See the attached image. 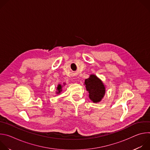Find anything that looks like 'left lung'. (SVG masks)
<instances>
[{
  "instance_id": "1",
  "label": "left lung",
  "mask_w": 150,
  "mask_h": 150,
  "mask_svg": "<svg viewBox=\"0 0 150 150\" xmlns=\"http://www.w3.org/2000/svg\"><path fill=\"white\" fill-rule=\"evenodd\" d=\"M86 90L88 91L89 98L94 103L100 102L104 97L105 88L103 82L95 75H91L85 80Z\"/></svg>"
}]
</instances>
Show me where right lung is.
<instances>
[{"label": "right lung", "mask_w": 150, "mask_h": 150, "mask_svg": "<svg viewBox=\"0 0 150 150\" xmlns=\"http://www.w3.org/2000/svg\"><path fill=\"white\" fill-rule=\"evenodd\" d=\"M62 85H60V84H59L58 85V86H57V92H56V94H60V92L62 91Z\"/></svg>", "instance_id": "right-lung-1"}]
</instances>
